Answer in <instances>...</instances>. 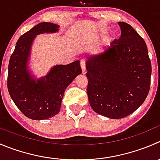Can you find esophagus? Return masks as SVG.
<instances>
[{
	"label": "esophagus",
	"instance_id": "34e87169",
	"mask_svg": "<svg viewBox=\"0 0 160 160\" xmlns=\"http://www.w3.org/2000/svg\"><path fill=\"white\" fill-rule=\"evenodd\" d=\"M80 66H81V69L83 72H85V69H86V62H85V60L82 59L80 61Z\"/></svg>",
	"mask_w": 160,
	"mask_h": 160
}]
</instances>
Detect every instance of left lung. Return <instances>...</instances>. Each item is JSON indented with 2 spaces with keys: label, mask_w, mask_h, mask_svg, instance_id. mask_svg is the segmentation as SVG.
Masks as SVG:
<instances>
[{
  "label": "left lung",
  "mask_w": 160,
  "mask_h": 160,
  "mask_svg": "<svg viewBox=\"0 0 160 160\" xmlns=\"http://www.w3.org/2000/svg\"><path fill=\"white\" fill-rule=\"evenodd\" d=\"M119 39L88 57V100L95 112L110 119L129 116L145 102L152 65L146 44L131 25L119 22Z\"/></svg>",
  "instance_id": "1"
}]
</instances>
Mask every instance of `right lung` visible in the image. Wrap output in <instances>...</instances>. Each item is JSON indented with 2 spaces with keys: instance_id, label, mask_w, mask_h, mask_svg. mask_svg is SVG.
Listing matches in <instances>:
<instances>
[{
  "instance_id": "1",
  "label": "right lung",
  "mask_w": 160,
  "mask_h": 160,
  "mask_svg": "<svg viewBox=\"0 0 160 160\" xmlns=\"http://www.w3.org/2000/svg\"><path fill=\"white\" fill-rule=\"evenodd\" d=\"M59 26L41 22L19 37L11 55L8 90L18 109L29 119H48L59 112L65 90L82 72L80 61L57 65L46 77L36 80L27 67L32 41L36 36L56 32Z\"/></svg>"
}]
</instances>
